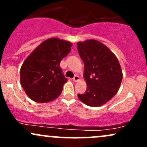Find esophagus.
<instances>
[{
  "mask_svg": "<svg viewBox=\"0 0 147 147\" xmlns=\"http://www.w3.org/2000/svg\"><path fill=\"white\" fill-rule=\"evenodd\" d=\"M72 80H73V82H78V81H79V77L78 75H75V77H73V79H72Z\"/></svg>",
  "mask_w": 147,
  "mask_h": 147,
  "instance_id": "esophagus-1",
  "label": "esophagus"
}]
</instances>
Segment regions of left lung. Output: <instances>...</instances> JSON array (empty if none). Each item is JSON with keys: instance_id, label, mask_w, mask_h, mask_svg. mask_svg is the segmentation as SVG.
<instances>
[{"instance_id": "8db88e82", "label": "left lung", "mask_w": 147, "mask_h": 147, "mask_svg": "<svg viewBox=\"0 0 147 147\" xmlns=\"http://www.w3.org/2000/svg\"><path fill=\"white\" fill-rule=\"evenodd\" d=\"M77 49L84 63L87 85L86 92L78 94V98L92 107L104 105L120 87L123 75L119 61L110 49L97 40L77 42Z\"/></svg>"}]
</instances>
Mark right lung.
Here are the masks:
<instances>
[{
	"label": "right lung",
	"mask_w": 147,
	"mask_h": 147,
	"mask_svg": "<svg viewBox=\"0 0 147 147\" xmlns=\"http://www.w3.org/2000/svg\"><path fill=\"white\" fill-rule=\"evenodd\" d=\"M72 43L50 38L37 46L21 68V84L32 100L47 103L57 99L67 79L62 73L60 62L70 53Z\"/></svg>",
	"instance_id": "1"
}]
</instances>
